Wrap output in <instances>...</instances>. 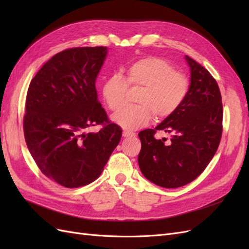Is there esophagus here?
Masks as SVG:
<instances>
[{
    "instance_id": "obj_1",
    "label": "esophagus",
    "mask_w": 249,
    "mask_h": 249,
    "mask_svg": "<svg viewBox=\"0 0 249 249\" xmlns=\"http://www.w3.org/2000/svg\"><path fill=\"white\" fill-rule=\"evenodd\" d=\"M123 136H124V138H126V137H134V136H135V133L124 131V132H123Z\"/></svg>"
}]
</instances>
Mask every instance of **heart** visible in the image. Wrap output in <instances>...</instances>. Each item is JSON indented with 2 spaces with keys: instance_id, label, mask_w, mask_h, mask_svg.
I'll list each match as a JSON object with an SVG mask.
<instances>
[{
  "instance_id": "obj_1",
  "label": "heart",
  "mask_w": 249,
  "mask_h": 249,
  "mask_svg": "<svg viewBox=\"0 0 249 249\" xmlns=\"http://www.w3.org/2000/svg\"><path fill=\"white\" fill-rule=\"evenodd\" d=\"M123 78L113 74L104 82L102 94L112 111L122 109L126 99L127 84L143 87L137 103L140 106L125 107L112 116L123 129L133 131L148 124L152 119L163 120L175 113L184 102L189 83L184 74L176 72L165 60L146 57L125 69Z\"/></svg>"
}]
</instances>
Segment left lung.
Segmentation results:
<instances>
[{"label": "left lung", "mask_w": 249, "mask_h": 249, "mask_svg": "<svg viewBox=\"0 0 249 249\" xmlns=\"http://www.w3.org/2000/svg\"><path fill=\"white\" fill-rule=\"evenodd\" d=\"M190 85L184 102L155 129L141 131L139 168L150 182L163 188L189 184L213 159L222 134L219 87L205 67L189 56ZM157 130L172 134L171 142L156 140Z\"/></svg>", "instance_id": "8db88e82"}]
</instances>
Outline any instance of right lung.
<instances>
[{
  "label": "right lung",
  "mask_w": 249,
  "mask_h": 249,
  "mask_svg": "<svg viewBox=\"0 0 249 249\" xmlns=\"http://www.w3.org/2000/svg\"><path fill=\"white\" fill-rule=\"evenodd\" d=\"M108 49L73 48L58 53L32 79L24 133L29 152L44 176L66 188L92 183L122 138L97 99L95 81ZM103 124L97 133L88 127Z\"/></svg>",
  "instance_id": "1"
}]
</instances>
